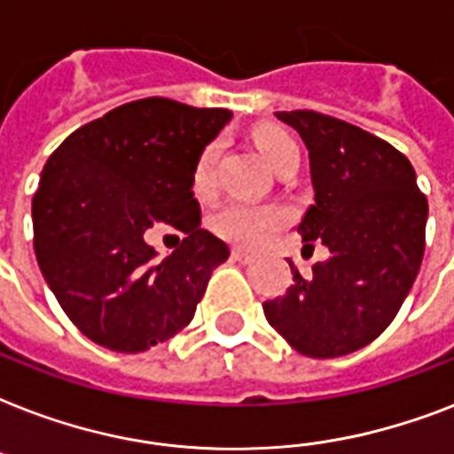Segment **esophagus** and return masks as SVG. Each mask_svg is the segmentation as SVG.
<instances>
[{"label":"esophagus","mask_w":454,"mask_h":454,"mask_svg":"<svg viewBox=\"0 0 454 454\" xmlns=\"http://www.w3.org/2000/svg\"><path fill=\"white\" fill-rule=\"evenodd\" d=\"M231 259L238 263H249V262H254V254H252V252H247V249L233 247V252H231Z\"/></svg>","instance_id":"1"}]
</instances>
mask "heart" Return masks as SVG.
Masks as SVG:
<instances>
[{"label":"heart","mask_w":454,"mask_h":454,"mask_svg":"<svg viewBox=\"0 0 454 454\" xmlns=\"http://www.w3.org/2000/svg\"><path fill=\"white\" fill-rule=\"evenodd\" d=\"M254 138L263 160L273 169H278L292 153L299 151L294 138L276 127L259 129ZM219 153V141H209L200 151L195 167H192V191L202 198L214 191V171H216ZM209 223H212L214 233L221 235L223 240L242 245V247H259L287 223V212L280 205H256V202H245V200H231L212 214Z\"/></svg>","instance_id":"heart-1"}]
</instances>
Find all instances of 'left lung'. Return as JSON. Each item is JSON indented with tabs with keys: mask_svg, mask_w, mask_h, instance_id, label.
Instances as JSON below:
<instances>
[{
	"mask_svg": "<svg viewBox=\"0 0 454 454\" xmlns=\"http://www.w3.org/2000/svg\"><path fill=\"white\" fill-rule=\"evenodd\" d=\"M310 157L316 205L297 233L330 259L283 297L263 301L270 327L309 358H339L387 330L412 290L424 256L429 202L412 164L384 138L316 110L276 113Z\"/></svg>",
	"mask_w": 454,
	"mask_h": 454,
	"instance_id": "obj_1",
	"label": "left lung"
}]
</instances>
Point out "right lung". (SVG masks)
I'll use <instances>...</instances> for the list:
<instances>
[{"label":"right lung","mask_w":454,"mask_h":454,"mask_svg":"<svg viewBox=\"0 0 454 454\" xmlns=\"http://www.w3.org/2000/svg\"><path fill=\"white\" fill-rule=\"evenodd\" d=\"M233 117L151 96L73 131L32 198L42 276L77 330L110 351L138 353L191 323L226 242L200 228L192 167ZM155 223L184 232L162 262L143 240Z\"/></svg>","instance_id":"obj_1"}]
</instances>
